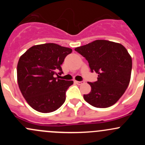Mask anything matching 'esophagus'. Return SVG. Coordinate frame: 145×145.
Here are the masks:
<instances>
[{"label": "esophagus", "instance_id": "obj_1", "mask_svg": "<svg viewBox=\"0 0 145 145\" xmlns=\"http://www.w3.org/2000/svg\"><path fill=\"white\" fill-rule=\"evenodd\" d=\"M75 82H76V83H77V84H78V85H81V84H82V83H84V81H76Z\"/></svg>", "mask_w": 145, "mask_h": 145}]
</instances>
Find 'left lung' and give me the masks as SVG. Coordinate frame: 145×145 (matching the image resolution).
Here are the masks:
<instances>
[{"label": "left lung", "instance_id": "obj_1", "mask_svg": "<svg viewBox=\"0 0 145 145\" xmlns=\"http://www.w3.org/2000/svg\"><path fill=\"white\" fill-rule=\"evenodd\" d=\"M75 50L86 58L91 72L98 74L85 100L92 106L106 108L114 105L123 95L130 83L132 58L125 47L106 40H96L78 47Z\"/></svg>", "mask_w": 145, "mask_h": 145}]
</instances>
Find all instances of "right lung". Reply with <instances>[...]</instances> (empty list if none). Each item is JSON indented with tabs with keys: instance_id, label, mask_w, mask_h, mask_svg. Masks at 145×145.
I'll use <instances>...</instances> for the list:
<instances>
[{
	"instance_id": "obj_1",
	"label": "right lung",
	"mask_w": 145,
	"mask_h": 145,
	"mask_svg": "<svg viewBox=\"0 0 145 145\" xmlns=\"http://www.w3.org/2000/svg\"><path fill=\"white\" fill-rule=\"evenodd\" d=\"M71 52V48L45 43L33 45L20 57L17 69L19 88L33 109L50 113L65 102L66 92L74 82L59 79L58 74L63 73L61 64Z\"/></svg>"
}]
</instances>
